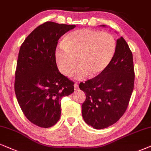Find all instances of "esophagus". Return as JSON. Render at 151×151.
Instances as JSON below:
<instances>
[{"instance_id":"obj_1","label":"esophagus","mask_w":151,"mask_h":151,"mask_svg":"<svg viewBox=\"0 0 151 151\" xmlns=\"http://www.w3.org/2000/svg\"><path fill=\"white\" fill-rule=\"evenodd\" d=\"M74 89L78 90V88H79V86H78V83H75L74 84Z\"/></svg>"}]
</instances>
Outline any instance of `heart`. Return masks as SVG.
Returning a JSON list of instances; mask_svg holds the SVG:
<instances>
[{
    "mask_svg": "<svg viewBox=\"0 0 151 151\" xmlns=\"http://www.w3.org/2000/svg\"><path fill=\"white\" fill-rule=\"evenodd\" d=\"M116 42L108 33L96 30L82 28L66 36L55 50V58L59 71L70 76L78 64L74 77L85 79L98 77L105 70L116 53ZM78 61H76V59Z\"/></svg>",
    "mask_w": 151,
    "mask_h": 151,
    "instance_id": "heart-1",
    "label": "heart"
}]
</instances>
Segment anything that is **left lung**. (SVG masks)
Segmentation results:
<instances>
[{"label": "left lung", "instance_id": "left-lung-1", "mask_svg": "<svg viewBox=\"0 0 151 151\" xmlns=\"http://www.w3.org/2000/svg\"><path fill=\"white\" fill-rule=\"evenodd\" d=\"M134 82L132 53L121 37L116 41L115 55L107 68L98 77L80 83L79 88L86 93L81 106L86 123L98 129L116 123L127 109Z\"/></svg>", "mask_w": 151, "mask_h": 151}]
</instances>
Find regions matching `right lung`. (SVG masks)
I'll list each match as a JSON object with an SVG mask.
<instances>
[{
	"label": "right lung",
	"mask_w": 151,
	"mask_h": 151,
	"mask_svg": "<svg viewBox=\"0 0 151 151\" xmlns=\"http://www.w3.org/2000/svg\"><path fill=\"white\" fill-rule=\"evenodd\" d=\"M75 25L47 22L21 46L15 72L14 91L25 116L40 127H50L60 118L63 97L74 92V82L57 68L55 50L59 38Z\"/></svg>",
	"instance_id": "right-lung-1"
}]
</instances>
